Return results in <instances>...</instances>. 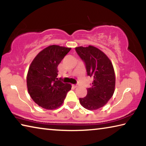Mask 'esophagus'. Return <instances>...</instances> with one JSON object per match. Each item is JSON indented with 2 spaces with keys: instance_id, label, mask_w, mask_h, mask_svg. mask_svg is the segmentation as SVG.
I'll return each instance as SVG.
<instances>
[{
  "instance_id": "34e87169",
  "label": "esophagus",
  "mask_w": 146,
  "mask_h": 146,
  "mask_svg": "<svg viewBox=\"0 0 146 146\" xmlns=\"http://www.w3.org/2000/svg\"><path fill=\"white\" fill-rule=\"evenodd\" d=\"M72 86H73V87H74V88H77V87H78V86H77V85H75V84H73Z\"/></svg>"
}]
</instances>
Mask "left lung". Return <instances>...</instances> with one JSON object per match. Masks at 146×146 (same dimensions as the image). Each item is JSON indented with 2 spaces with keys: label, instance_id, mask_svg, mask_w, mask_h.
Instances as JSON below:
<instances>
[{
  "label": "left lung",
  "instance_id": "obj_1",
  "mask_svg": "<svg viewBox=\"0 0 146 146\" xmlns=\"http://www.w3.org/2000/svg\"><path fill=\"white\" fill-rule=\"evenodd\" d=\"M76 52L85 64L88 76L93 78L86 97L79 101L84 108L96 110L106 105L115 91V75L113 64L100 49L92 46L77 47Z\"/></svg>",
  "mask_w": 146,
  "mask_h": 146
}]
</instances>
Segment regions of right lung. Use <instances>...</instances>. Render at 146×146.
<instances>
[{"mask_svg": "<svg viewBox=\"0 0 146 146\" xmlns=\"http://www.w3.org/2000/svg\"><path fill=\"white\" fill-rule=\"evenodd\" d=\"M70 50V48L49 46L35 56L29 66L27 75L28 93L35 102L46 110L60 107L71 90V84L56 78L58 64Z\"/></svg>", "mask_w": 146, "mask_h": 146, "instance_id": "right-lung-1", "label": "right lung"}]
</instances>
